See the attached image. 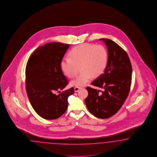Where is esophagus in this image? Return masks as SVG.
<instances>
[{
	"label": "esophagus",
	"instance_id": "esophagus-1",
	"mask_svg": "<svg viewBox=\"0 0 157 157\" xmlns=\"http://www.w3.org/2000/svg\"><path fill=\"white\" fill-rule=\"evenodd\" d=\"M81 89V87L80 86H75V91L76 92H78L79 91V90Z\"/></svg>",
	"mask_w": 157,
	"mask_h": 157
}]
</instances>
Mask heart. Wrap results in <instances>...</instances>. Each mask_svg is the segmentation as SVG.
<instances>
[{
	"label": "heart",
	"mask_w": 157,
	"mask_h": 157,
	"mask_svg": "<svg viewBox=\"0 0 157 157\" xmlns=\"http://www.w3.org/2000/svg\"><path fill=\"white\" fill-rule=\"evenodd\" d=\"M69 57L63 59L61 68L65 75L72 78L80 67V73L73 80L71 84L82 86L92 77L100 76L104 71L108 62V52L103 45L85 43L77 45L71 51Z\"/></svg>",
	"instance_id": "1"
}]
</instances>
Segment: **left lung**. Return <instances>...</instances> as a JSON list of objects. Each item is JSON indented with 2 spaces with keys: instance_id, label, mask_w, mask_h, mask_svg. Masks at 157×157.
Segmentation results:
<instances>
[{
  "instance_id": "1",
  "label": "left lung",
  "mask_w": 157,
  "mask_h": 157,
  "mask_svg": "<svg viewBox=\"0 0 157 157\" xmlns=\"http://www.w3.org/2000/svg\"><path fill=\"white\" fill-rule=\"evenodd\" d=\"M107 47L108 62L104 73L91 84L102 89L86 87L88 96L85 102L89 111L99 118L115 114L128 96L132 67L128 54L120 45L108 39H100Z\"/></svg>"
}]
</instances>
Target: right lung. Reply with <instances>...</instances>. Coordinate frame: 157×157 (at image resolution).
Returning a JSON list of instances; mask_svg holds the SVG:
<instances>
[{
	"instance_id": "obj_1",
	"label": "right lung",
	"mask_w": 157,
	"mask_h": 157,
	"mask_svg": "<svg viewBox=\"0 0 157 157\" xmlns=\"http://www.w3.org/2000/svg\"><path fill=\"white\" fill-rule=\"evenodd\" d=\"M69 47L56 42L45 44L36 49L27 64L25 88L28 99L37 114L46 120L60 117L68 108L69 96L74 93L71 88L60 93L68 82L60 65Z\"/></svg>"
}]
</instances>
